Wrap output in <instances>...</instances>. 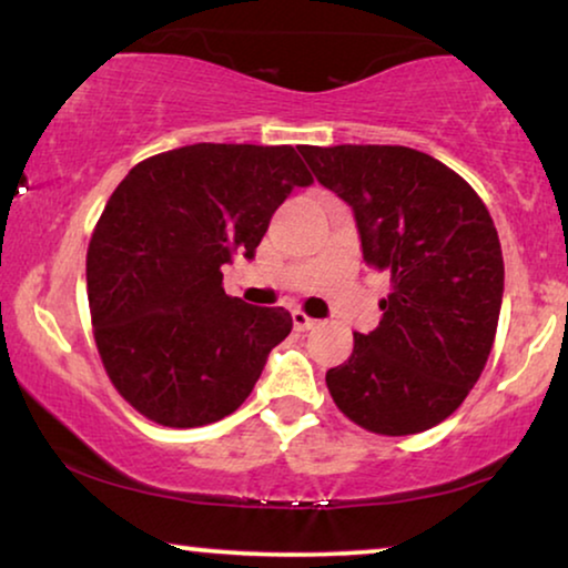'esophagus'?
<instances>
[{
	"instance_id": "esophagus-1",
	"label": "esophagus",
	"mask_w": 568,
	"mask_h": 568,
	"mask_svg": "<svg viewBox=\"0 0 568 568\" xmlns=\"http://www.w3.org/2000/svg\"><path fill=\"white\" fill-rule=\"evenodd\" d=\"M292 323H294V331H307L315 326V321L311 318V315L302 313V311H292Z\"/></svg>"
}]
</instances>
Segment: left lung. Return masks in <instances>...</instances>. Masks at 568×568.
<instances>
[{
  "label": "left lung",
  "instance_id": "obj_1",
  "mask_svg": "<svg viewBox=\"0 0 568 568\" xmlns=\"http://www.w3.org/2000/svg\"><path fill=\"white\" fill-rule=\"evenodd\" d=\"M323 187L352 205L365 263L392 276L383 318L326 373L336 407L378 436L444 423L480 378L498 328L504 255L480 195L404 145H305Z\"/></svg>",
  "mask_w": 568,
  "mask_h": 568
}]
</instances>
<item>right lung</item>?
<instances>
[{"label": "right lung", "mask_w": 568, "mask_h": 568, "mask_svg": "<svg viewBox=\"0 0 568 568\" xmlns=\"http://www.w3.org/2000/svg\"><path fill=\"white\" fill-rule=\"evenodd\" d=\"M313 174L292 145L195 143L140 161L116 185L85 257L93 338L109 381L164 428L232 415L292 331L284 307L224 292L274 211Z\"/></svg>", "instance_id": "right-lung-1"}]
</instances>
